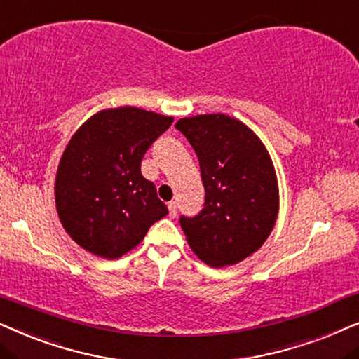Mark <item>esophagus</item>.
<instances>
[{"label":"esophagus","mask_w":359,"mask_h":359,"mask_svg":"<svg viewBox=\"0 0 359 359\" xmlns=\"http://www.w3.org/2000/svg\"><path fill=\"white\" fill-rule=\"evenodd\" d=\"M167 207H169V215L172 218L177 217V203L175 202H169L167 203Z\"/></svg>","instance_id":"obj_1"}]
</instances>
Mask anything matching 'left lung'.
I'll return each mask as SVG.
<instances>
[{
    "label": "left lung",
    "mask_w": 359,
    "mask_h": 359,
    "mask_svg": "<svg viewBox=\"0 0 359 359\" xmlns=\"http://www.w3.org/2000/svg\"><path fill=\"white\" fill-rule=\"evenodd\" d=\"M175 128L200 162L203 210L180 218L192 251L205 264H238L264 245L279 213V185L266 146L251 128L223 113L182 118Z\"/></svg>",
    "instance_id": "left-lung-1"
}]
</instances>
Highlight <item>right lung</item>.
Segmentation results:
<instances>
[{"instance_id": "obj_1", "label": "right lung", "mask_w": 359, "mask_h": 359, "mask_svg": "<svg viewBox=\"0 0 359 359\" xmlns=\"http://www.w3.org/2000/svg\"><path fill=\"white\" fill-rule=\"evenodd\" d=\"M174 118L135 107L107 108L70 137L55 175L62 226L85 251L118 259L167 215L141 161Z\"/></svg>"}]
</instances>
